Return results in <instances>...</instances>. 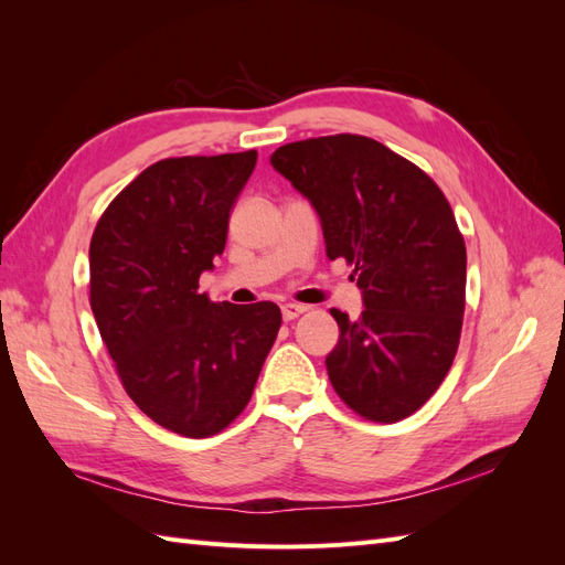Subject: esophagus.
<instances>
[{
  "instance_id": "obj_1",
  "label": "esophagus",
  "mask_w": 565,
  "mask_h": 565,
  "mask_svg": "<svg viewBox=\"0 0 565 565\" xmlns=\"http://www.w3.org/2000/svg\"><path fill=\"white\" fill-rule=\"evenodd\" d=\"M303 311H306V306H301V303H285V306H282V318H285V320H295V318H299Z\"/></svg>"
}]
</instances>
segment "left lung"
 Returning <instances> with one entry per match:
<instances>
[{
	"label": "left lung",
	"mask_w": 565,
	"mask_h": 565,
	"mask_svg": "<svg viewBox=\"0 0 565 565\" xmlns=\"http://www.w3.org/2000/svg\"><path fill=\"white\" fill-rule=\"evenodd\" d=\"M270 164L311 200L330 259L363 289L355 320L332 309L324 358L355 415L393 424L429 401L455 361L467 299V247L448 198L422 169L361 134L280 146Z\"/></svg>",
	"instance_id": "8db88e82"
}]
</instances>
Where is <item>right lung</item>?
Instances as JSON below:
<instances>
[{
  "label": "right lung",
  "mask_w": 565,
  "mask_h": 565,
  "mask_svg": "<svg viewBox=\"0 0 565 565\" xmlns=\"http://www.w3.org/2000/svg\"><path fill=\"white\" fill-rule=\"evenodd\" d=\"M254 164L256 150L160 160L117 193L92 235L89 301L117 377L143 415L185 438L237 419L282 322L273 301L198 292Z\"/></svg>",
  "instance_id": "add662e5"
}]
</instances>
